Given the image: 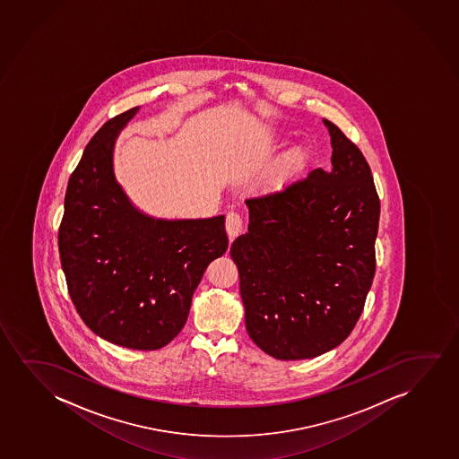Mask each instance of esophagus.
Here are the masks:
<instances>
[{
	"label": "esophagus",
	"mask_w": 459,
	"mask_h": 459,
	"mask_svg": "<svg viewBox=\"0 0 459 459\" xmlns=\"http://www.w3.org/2000/svg\"><path fill=\"white\" fill-rule=\"evenodd\" d=\"M244 230V221L238 212H228L227 215V232L230 238H238V234Z\"/></svg>",
	"instance_id": "obj_1"
}]
</instances>
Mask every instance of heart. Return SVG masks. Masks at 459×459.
<instances>
[{
    "instance_id": "b5f03b06",
    "label": "heart",
    "mask_w": 459,
    "mask_h": 459,
    "mask_svg": "<svg viewBox=\"0 0 459 459\" xmlns=\"http://www.w3.org/2000/svg\"><path fill=\"white\" fill-rule=\"evenodd\" d=\"M311 153L303 143L289 148L278 160L270 165L269 170L259 179V189L264 194H281L299 179L309 164Z\"/></svg>"
}]
</instances>
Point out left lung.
Wrapping results in <instances>:
<instances>
[{
	"label": "left lung",
	"mask_w": 459,
	"mask_h": 459,
	"mask_svg": "<svg viewBox=\"0 0 459 459\" xmlns=\"http://www.w3.org/2000/svg\"><path fill=\"white\" fill-rule=\"evenodd\" d=\"M331 164L248 198L231 245L251 341L276 359L324 355L350 336L375 276L379 198L359 148L330 120Z\"/></svg>",
	"instance_id": "8db88e82"
}]
</instances>
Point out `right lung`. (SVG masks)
I'll return each mask as SVG.
<instances>
[{
  "instance_id": "add662e5",
  "label": "right lung",
  "mask_w": 459,
  "mask_h": 459,
  "mask_svg": "<svg viewBox=\"0 0 459 459\" xmlns=\"http://www.w3.org/2000/svg\"><path fill=\"white\" fill-rule=\"evenodd\" d=\"M139 108L104 123L68 179L59 255L82 322L108 342L158 350L183 330L203 273L228 248L225 215L162 221L117 183V135Z\"/></svg>"
}]
</instances>
